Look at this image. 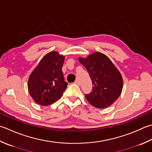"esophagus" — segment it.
I'll use <instances>...</instances> for the list:
<instances>
[{"label":"esophagus","instance_id":"esophagus-1","mask_svg":"<svg viewBox=\"0 0 152 152\" xmlns=\"http://www.w3.org/2000/svg\"><path fill=\"white\" fill-rule=\"evenodd\" d=\"M74 84H76V85H78V86H80V82L78 80H76V81L74 82Z\"/></svg>","mask_w":152,"mask_h":152}]
</instances>
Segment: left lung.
<instances>
[{"label": "left lung", "instance_id": "8db88e82", "mask_svg": "<svg viewBox=\"0 0 152 152\" xmlns=\"http://www.w3.org/2000/svg\"><path fill=\"white\" fill-rule=\"evenodd\" d=\"M78 60L86 68L92 82L91 91L86 94L89 103L99 109L112 105L123 90V81L119 71L107 56L99 52Z\"/></svg>", "mask_w": 152, "mask_h": 152}]
</instances>
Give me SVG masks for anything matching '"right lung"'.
Masks as SVG:
<instances>
[{
  "mask_svg": "<svg viewBox=\"0 0 152 152\" xmlns=\"http://www.w3.org/2000/svg\"><path fill=\"white\" fill-rule=\"evenodd\" d=\"M64 56L52 51L41 59L28 80V90L31 97L41 105L56 102L67 88L62 67Z\"/></svg>",
  "mask_w": 152,
  "mask_h": 152,
  "instance_id": "right-lung-1",
  "label": "right lung"
}]
</instances>
